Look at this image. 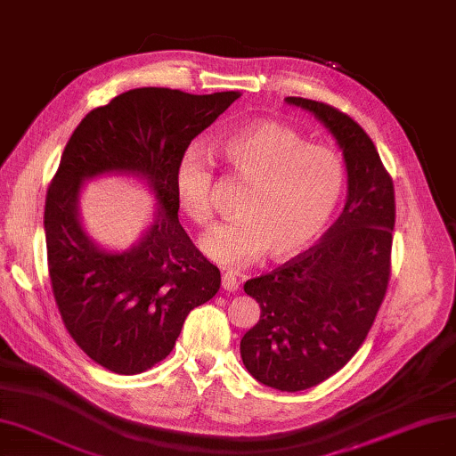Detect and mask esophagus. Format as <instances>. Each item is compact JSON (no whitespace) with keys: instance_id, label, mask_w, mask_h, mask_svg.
I'll return each instance as SVG.
<instances>
[{"instance_id":"34e87169","label":"esophagus","mask_w":456,"mask_h":456,"mask_svg":"<svg viewBox=\"0 0 456 456\" xmlns=\"http://www.w3.org/2000/svg\"><path fill=\"white\" fill-rule=\"evenodd\" d=\"M238 278H236V273L234 272H224L222 273V288H224L226 291H232V294H234V291H238Z\"/></svg>"}]
</instances>
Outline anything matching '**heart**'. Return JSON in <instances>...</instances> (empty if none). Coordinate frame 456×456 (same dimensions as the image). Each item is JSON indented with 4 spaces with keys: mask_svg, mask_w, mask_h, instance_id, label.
Returning <instances> with one entry per match:
<instances>
[{
    "mask_svg": "<svg viewBox=\"0 0 456 456\" xmlns=\"http://www.w3.org/2000/svg\"><path fill=\"white\" fill-rule=\"evenodd\" d=\"M218 159L248 183L240 218L202 238V250L232 268L256 262L265 250L286 260L309 246L328 226L346 191L341 154L278 121H257L218 142ZM214 170L199 151H188L175 176L176 202L194 224L214 218Z\"/></svg>",
    "mask_w": 456,
    "mask_h": 456,
    "instance_id": "obj_1",
    "label": "heart"
}]
</instances>
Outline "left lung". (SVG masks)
<instances>
[{
  "label": "left lung",
  "instance_id": "left-lung-1",
  "mask_svg": "<svg viewBox=\"0 0 456 456\" xmlns=\"http://www.w3.org/2000/svg\"><path fill=\"white\" fill-rule=\"evenodd\" d=\"M330 128L347 165L341 216L309 250L248 280L260 320L240 341L252 377L280 391H304L330 379L363 346L391 278L393 178L373 141L328 102L288 97Z\"/></svg>",
  "mask_w": 456,
  "mask_h": 456
}]
</instances>
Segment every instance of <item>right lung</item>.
<instances>
[{
  "label": "right lung",
  "instance_id": "1",
  "mask_svg": "<svg viewBox=\"0 0 456 456\" xmlns=\"http://www.w3.org/2000/svg\"><path fill=\"white\" fill-rule=\"evenodd\" d=\"M240 97L141 87L93 109L75 128L45 196L47 268L65 330L94 363L136 375L162 362L191 309L220 289V270L178 222L175 176L188 144ZM118 169L147 177L161 210L139 247L99 251L76 218L85 177Z\"/></svg>",
  "mask_w": 456,
  "mask_h": 456
}]
</instances>
